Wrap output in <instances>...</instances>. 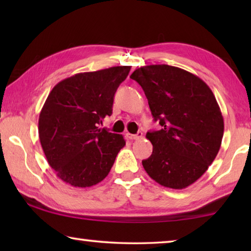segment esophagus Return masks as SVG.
<instances>
[{
  "mask_svg": "<svg viewBox=\"0 0 251 251\" xmlns=\"http://www.w3.org/2000/svg\"><path fill=\"white\" fill-rule=\"evenodd\" d=\"M126 137L130 139V141H134V139H139L143 137V133L142 131H138L137 134H130V133H127L126 134Z\"/></svg>",
  "mask_w": 251,
  "mask_h": 251,
  "instance_id": "1",
  "label": "esophagus"
}]
</instances>
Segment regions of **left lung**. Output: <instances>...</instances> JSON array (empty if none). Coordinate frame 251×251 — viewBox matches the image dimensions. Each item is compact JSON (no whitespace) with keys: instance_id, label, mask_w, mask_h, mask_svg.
<instances>
[{"instance_id":"left-lung-1","label":"left lung","mask_w":251,"mask_h":251,"mask_svg":"<svg viewBox=\"0 0 251 251\" xmlns=\"http://www.w3.org/2000/svg\"><path fill=\"white\" fill-rule=\"evenodd\" d=\"M130 78L161 126L147 131L152 152L144 168L161 186L186 188L205 174L222 145L224 118L214 93L198 76L165 64L143 66Z\"/></svg>"}]
</instances>
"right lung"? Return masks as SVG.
<instances>
[{"instance_id":"1","label":"right lung","mask_w":251,"mask_h":251,"mask_svg":"<svg viewBox=\"0 0 251 251\" xmlns=\"http://www.w3.org/2000/svg\"><path fill=\"white\" fill-rule=\"evenodd\" d=\"M130 66L79 73L55 85L39 118V136L50 166L73 187H91L108 175L125 146L120 134L100 128L113 112L114 95Z\"/></svg>"}]
</instances>
